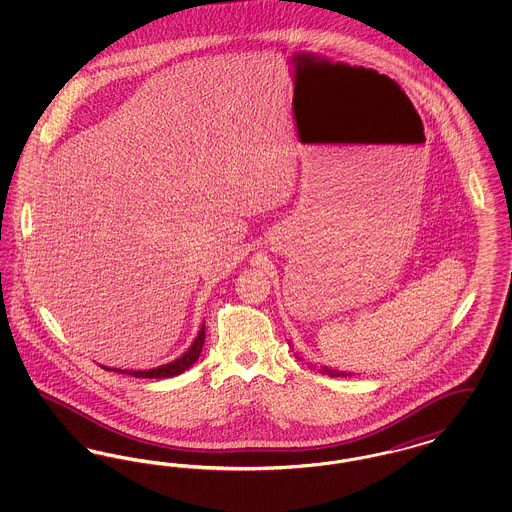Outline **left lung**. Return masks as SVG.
Segmentation results:
<instances>
[{
    "label": "left lung",
    "instance_id": "obj_1",
    "mask_svg": "<svg viewBox=\"0 0 512 512\" xmlns=\"http://www.w3.org/2000/svg\"><path fill=\"white\" fill-rule=\"evenodd\" d=\"M309 368H313V370H318L320 374H328V376H332V378H336V376H343V378H347V376H353L351 372H343V370H336V368H328V366L309 365Z\"/></svg>",
    "mask_w": 512,
    "mask_h": 512
}]
</instances>
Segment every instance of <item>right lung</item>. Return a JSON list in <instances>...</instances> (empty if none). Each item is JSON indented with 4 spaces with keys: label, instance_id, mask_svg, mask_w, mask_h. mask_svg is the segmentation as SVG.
Listing matches in <instances>:
<instances>
[{
    "label": "right lung",
    "instance_id": "1",
    "mask_svg": "<svg viewBox=\"0 0 512 512\" xmlns=\"http://www.w3.org/2000/svg\"><path fill=\"white\" fill-rule=\"evenodd\" d=\"M203 341H205V322L201 324L194 343L188 347V351H184L178 359H174V361L167 363V365L149 368V370H121V368H107V366L103 365H101V368H107V370H113V372H121V374H128V376H134V378H172V376H178V374H182L184 370H188L190 366L194 365L195 361L199 359V355H201Z\"/></svg>",
    "mask_w": 512,
    "mask_h": 512
}]
</instances>
